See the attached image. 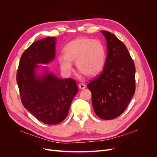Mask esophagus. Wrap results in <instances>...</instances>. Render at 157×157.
<instances>
[{
	"mask_svg": "<svg viewBox=\"0 0 157 157\" xmlns=\"http://www.w3.org/2000/svg\"><path fill=\"white\" fill-rule=\"evenodd\" d=\"M78 87H79L80 89L83 90V89H84L85 88H86V85H85V84H83V83H80V84H78Z\"/></svg>",
	"mask_w": 157,
	"mask_h": 157,
	"instance_id": "1",
	"label": "esophagus"
}]
</instances>
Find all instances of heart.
Masks as SVG:
<instances>
[{
    "label": "heart",
    "mask_w": 157,
    "mask_h": 157,
    "mask_svg": "<svg viewBox=\"0 0 157 157\" xmlns=\"http://www.w3.org/2000/svg\"><path fill=\"white\" fill-rule=\"evenodd\" d=\"M64 56H59L61 70L66 75L73 71L72 62L81 73L88 77H94L103 70L105 65L107 51L105 45L99 40L86 37L77 38L65 46Z\"/></svg>",
    "instance_id": "1"
}]
</instances>
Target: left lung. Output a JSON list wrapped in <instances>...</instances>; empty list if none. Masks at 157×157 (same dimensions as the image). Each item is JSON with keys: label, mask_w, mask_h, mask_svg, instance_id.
<instances>
[{"label": "left lung", "mask_w": 157, "mask_h": 157, "mask_svg": "<svg viewBox=\"0 0 157 157\" xmlns=\"http://www.w3.org/2000/svg\"><path fill=\"white\" fill-rule=\"evenodd\" d=\"M107 42V54L103 71L87 87L98 117L114 119L125 111L136 90V67L125 44L113 33L101 31Z\"/></svg>", "instance_id": "left-lung-1"}]
</instances>
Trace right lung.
Listing matches in <instances>:
<instances>
[{"mask_svg":"<svg viewBox=\"0 0 157 157\" xmlns=\"http://www.w3.org/2000/svg\"><path fill=\"white\" fill-rule=\"evenodd\" d=\"M56 38L38 40L23 52L16 75L23 105L38 120L54 125L62 122L78 89L75 80L59 78L47 67L56 56ZM42 68L40 73L37 72Z\"/></svg>","mask_w":157,"mask_h":157,"instance_id":"right-lung-1","label":"right lung"}]
</instances>
